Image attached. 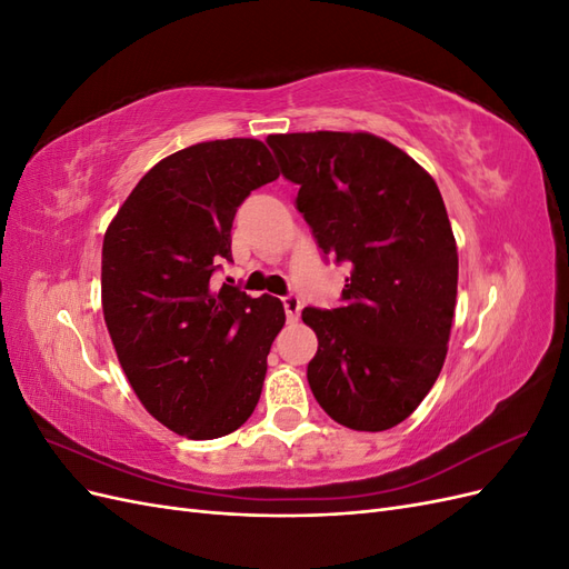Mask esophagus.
<instances>
[{"instance_id":"obj_1","label":"esophagus","mask_w":569,"mask_h":569,"mask_svg":"<svg viewBox=\"0 0 569 569\" xmlns=\"http://www.w3.org/2000/svg\"><path fill=\"white\" fill-rule=\"evenodd\" d=\"M282 306H284L287 320H297V318H299V313H301V299H299L297 295L282 297Z\"/></svg>"}]
</instances>
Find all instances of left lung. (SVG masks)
<instances>
[{
  "label": "left lung",
  "instance_id": "1",
  "mask_svg": "<svg viewBox=\"0 0 569 569\" xmlns=\"http://www.w3.org/2000/svg\"><path fill=\"white\" fill-rule=\"evenodd\" d=\"M299 184L297 209L325 258L349 263L341 303L306 306L318 335L306 377L335 422L385 432L437 382L458 291V251L437 182L368 132H291L266 140Z\"/></svg>",
  "mask_w": 569,
  "mask_h": 569
}]
</instances>
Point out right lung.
Masks as SVG:
<instances>
[{
  "label": "right lung",
  "mask_w": 569,
  "mask_h": 569,
  "mask_svg": "<svg viewBox=\"0 0 569 569\" xmlns=\"http://www.w3.org/2000/svg\"><path fill=\"white\" fill-rule=\"evenodd\" d=\"M278 176L247 137L180 149L137 182L104 234L101 306L120 368L180 437H226L261 399L284 308L211 278L232 261L237 209Z\"/></svg>",
  "instance_id": "right-lung-1"
}]
</instances>
